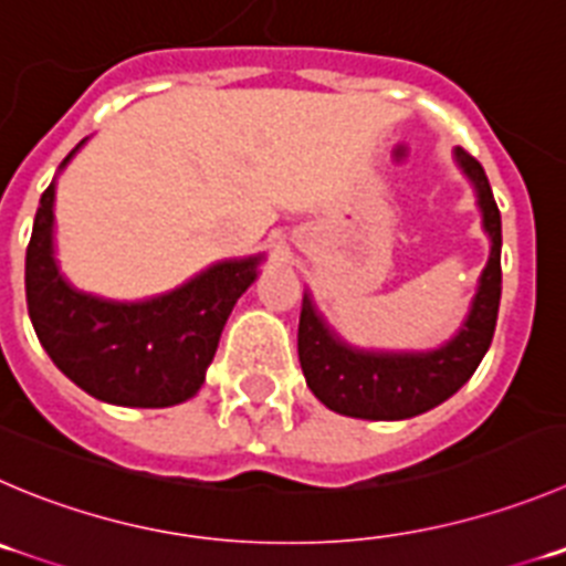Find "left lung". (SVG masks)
Returning a JSON list of instances; mask_svg holds the SVG:
<instances>
[{
  "label": "left lung",
  "mask_w": 566,
  "mask_h": 566,
  "mask_svg": "<svg viewBox=\"0 0 566 566\" xmlns=\"http://www.w3.org/2000/svg\"><path fill=\"white\" fill-rule=\"evenodd\" d=\"M455 164L475 186L483 230L492 239L486 269L478 283V294L450 342L428 353H389V349H360L344 342L316 311L305 292L300 314L297 353L305 384L316 400L331 411L358 419H408L430 411L453 397L486 355L492 344L500 308V211L483 166L467 149L455 147Z\"/></svg>",
  "instance_id": "8db88e82"
}]
</instances>
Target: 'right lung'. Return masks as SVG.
I'll return each mask as SVG.
<instances>
[{
	"label": "right lung",
	"mask_w": 566,
	"mask_h": 566,
	"mask_svg": "<svg viewBox=\"0 0 566 566\" xmlns=\"http://www.w3.org/2000/svg\"><path fill=\"white\" fill-rule=\"evenodd\" d=\"M85 144L63 158L72 160ZM55 180L41 193L27 244V311L55 367L91 397L113 406L166 408L186 402L206 384L235 300L255 283L263 255L230 258L188 283L138 300L77 292L55 261Z\"/></svg>",
	"instance_id": "1"
}]
</instances>
